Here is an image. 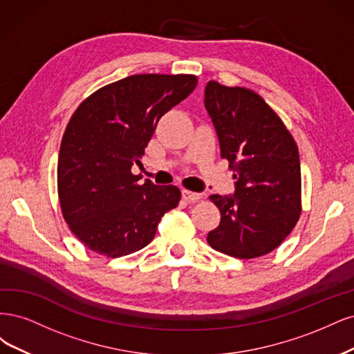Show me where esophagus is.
<instances>
[{
  "instance_id": "obj_1",
  "label": "esophagus",
  "mask_w": 354,
  "mask_h": 354,
  "mask_svg": "<svg viewBox=\"0 0 354 354\" xmlns=\"http://www.w3.org/2000/svg\"><path fill=\"white\" fill-rule=\"evenodd\" d=\"M182 198L189 201V203H196V201L201 200L203 196L200 192H192V191H188V189H182Z\"/></svg>"
}]
</instances>
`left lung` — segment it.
I'll return each mask as SVG.
<instances>
[{
  "label": "left lung",
  "mask_w": 354,
  "mask_h": 354,
  "mask_svg": "<svg viewBox=\"0 0 354 354\" xmlns=\"http://www.w3.org/2000/svg\"><path fill=\"white\" fill-rule=\"evenodd\" d=\"M204 106L213 122L221 156L235 170V191L210 200L221 223L209 244L236 259H254L275 250L301 213L299 148L282 120L252 89L210 81Z\"/></svg>",
  "instance_id": "1"
}]
</instances>
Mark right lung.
<instances>
[{
  "label": "right lung",
  "mask_w": 354,
  "mask_h": 354,
  "mask_svg": "<svg viewBox=\"0 0 354 354\" xmlns=\"http://www.w3.org/2000/svg\"><path fill=\"white\" fill-rule=\"evenodd\" d=\"M197 86L194 75H132L98 89L64 131L57 185L63 218L93 252L120 257L153 241L162 216L178 206L175 185L138 184L145 147L160 118Z\"/></svg>",
  "instance_id": "obj_1"
}]
</instances>
